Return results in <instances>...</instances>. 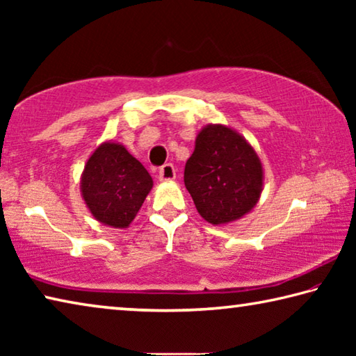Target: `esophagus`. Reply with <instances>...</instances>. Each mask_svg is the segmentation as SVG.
<instances>
[{
	"instance_id": "esophagus-1",
	"label": "esophagus",
	"mask_w": 356,
	"mask_h": 356,
	"mask_svg": "<svg viewBox=\"0 0 356 356\" xmlns=\"http://www.w3.org/2000/svg\"><path fill=\"white\" fill-rule=\"evenodd\" d=\"M159 179L161 182H171V180L176 179V170L171 163H166L160 168L159 171Z\"/></svg>"
}]
</instances>
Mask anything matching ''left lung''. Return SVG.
<instances>
[{
  "mask_svg": "<svg viewBox=\"0 0 356 356\" xmlns=\"http://www.w3.org/2000/svg\"><path fill=\"white\" fill-rule=\"evenodd\" d=\"M184 182L196 210L213 226L243 218L264 190V168L254 147L227 125L209 124L196 136Z\"/></svg>",
  "mask_w": 356,
  "mask_h": 356,
  "instance_id": "1",
  "label": "left lung"
}]
</instances>
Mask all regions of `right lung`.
Returning a JSON list of instances; mask_svg holds the SVG:
<instances>
[{"label":"right lung","instance_id":"obj_1","mask_svg":"<svg viewBox=\"0 0 356 356\" xmlns=\"http://www.w3.org/2000/svg\"><path fill=\"white\" fill-rule=\"evenodd\" d=\"M154 180L125 146L104 141L89 156L81 172V197L102 225L125 229L135 220Z\"/></svg>","mask_w":356,"mask_h":356}]
</instances>
